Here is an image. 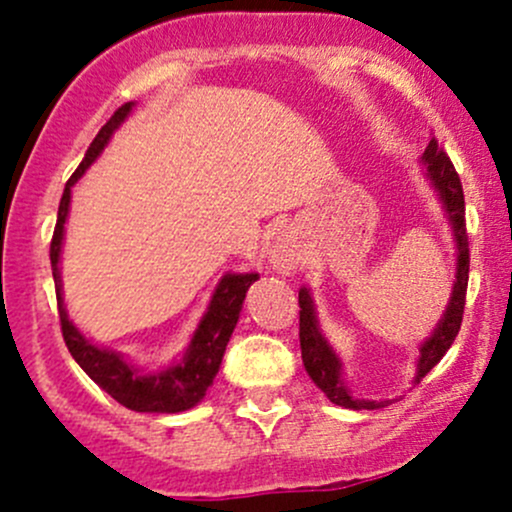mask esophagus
I'll return each instance as SVG.
<instances>
[{"label": "esophagus", "mask_w": 512, "mask_h": 512, "mask_svg": "<svg viewBox=\"0 0 512 512\" xmlns=\"http://www.w3.org/2000/svg\"><path fill=\"white\" fill-rule=\"evenodd\" d=\"M299 255H302V250H299L297 240L289 235H275L267 245V262L272 265V270L282 272V275L297 270Z\"/></svg>", "instance_id": "34e87169"}]
</instances>
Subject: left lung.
Listing matches in <instances>:
<instances>
[{"instance_id":"1","label":"left lung","mask_w":512,"mask_h":512,"mask_svg":"<svg viewBox=\"0 0 512 512\" xmlns=\"http://www.w3.org/2000/svg\"><path fill=\"white\" fill-rule=\"evenodd\" d=\"M423 175L431 183L433 193L441 200V208L446 213L448 225H451L453 242H456V282H453L451 299L446 304V312L438 319L436 329L428 334L426 342L418 347V359H416V376L414 384H421L423 376L438 364V361L446 356L451 349L453 339H456L458 329H461L463 319V307H466V287H468V265H471V257H468V235H466V200H463V185L458 178L456 168H453L451 158L446 156L441 146L436 143V138H431V143L426 146L421 156ZM299 347H302V361L304 369H307L309 379L324 391L332 404L344 406V409L354 411H374L384 409V406L394 404L396 399H384V401H369V399H356L349 391V386L344 384V364L339 359V354L334 352L332 344L327 342V337L322 334L317 319V307H314L312 292L307 287L299 289Z\"/></svg>"}]
</instances>
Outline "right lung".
<instances>
[{"instance_id": "obj_1", "label": "right lung", "mask_w": 512, "mask_h": 512, "mask_svg": "<svg viewBox=\"0 0 512 512\" xmlns=\"http://www.w3.org/2000/svg\"><path fill=\"white\" fill-rule=\"evenodd\" d=\"M133 106L136 103L131 101L113 113L111 121L98 131V136L89 146V151H86L81 165L71 175L69 183H66L59 203V218H56L54 237H51V272H54L56 302H59L61 334H64V342L69 347L71 356L76 359V364L108 396H113L126 409L141 411V414H180V411H188L193 406H198L203 401L205 391L213 386L215 374H218L220 364H223L227 342H230L232 332L237 327V319H240L247 289H250L252 282L260 280V275L257 272H227V275H223V280L215 287L213 297H210L208 309L200 317L198 329L190 337L188 349H185L178 361L156 371V374H143L121 352L98 347V344L91 342L89 337H84L79 332V327L71 322L69 312L64 307V287H61L59 270L61 247H64V225L69 220L71 188L79 183V178L89 170V165L101 156L113 133L131 116Z\"/></svg>"}]
</instances>
